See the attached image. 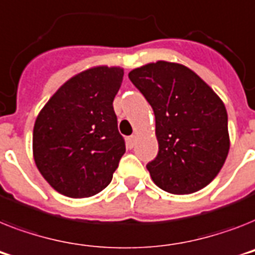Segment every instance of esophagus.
Returning a JSON list of instances; mask_svg holds the SVG:
<instances>
[{
	"instance_id": "esophagus-1",
	"label": "esophagus",
	"mask_w": 255,
	"mask_h": 255,
	"mask_svg": "<svg viewBox=\"0 0 255 255\" xmlns=\"http://www.w3.org/2000/svg\"><path fill=\"white\" fill-rule=\"evenodd\" d=\"M136 140H137V136H136V134H132V136L128 137V145H129V148H133L134 144H136Z\"/></svg>"
}]
</instances>
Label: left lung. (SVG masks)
Masks as SVG:
<instances>
[{
  "mask_svg": "<svg viewBox=\"0 0 255 255\" xmlns=\"http://www.w3.org/2000/svg\"><path fill=\"white\" fill-rule=\"evenodd\" d=\"M128 77L156 117L158 153L146 165L153 182L175 195L206 187L221 170L231 145L223 101L182 64L150 63Z\"/></svg>",
  "mask_w": 255,
  "mask_h": 255,
  "instance_id": "1",
  "label": "left lung"
}]
</instances>
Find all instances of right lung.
I'll return each instance as SVG.
<instances>
[{
  "label": "right lung",
  "instance_id": "right-lung-1",
  "mask_svg": "<svg viewBox=\"0 0 255 255\" xmlns=\"http://www.w3.org/2000/svg\"><path fill=\"white\" fill-rule=\"evenodd\" d=\"M123 69L94 67L68 80L39 113L32 133L34 160L56 191L89 198L110 185L126 152L114 98Z\"/></svg>",
  "mask_w": 255,
  "mask_h": 255
}]
</instances>
